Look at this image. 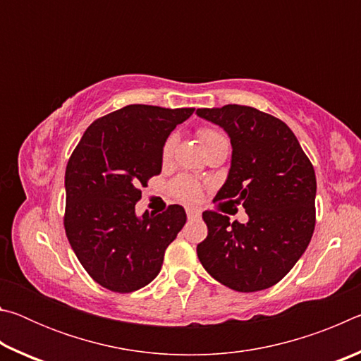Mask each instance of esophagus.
<instances>
[{"instance_id": "obj_1", "label": "esophagus", "mask_w": 361, "mask_h": 361, "mask_svg": "<svg viewBox=\"0 0 361 361\" xmlns=\"http://www.w3.org/2000/svg\"><path fill=\"white\" fill-rule=\"evenodd\" d=\"M186 215H188V218H199L200 216V210L192 209V207H188Z\"/></svg>"}]
</instances>
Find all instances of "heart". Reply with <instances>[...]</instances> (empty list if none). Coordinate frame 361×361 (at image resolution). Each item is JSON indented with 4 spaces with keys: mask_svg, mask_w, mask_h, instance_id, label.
I'll return each instance as SVG.
<instances>
[{
    "mask_svg": "<svg viewBox=\"0 0 361 361\" xmlns=\"http://www.w3.org/2000/svg\"><path fill=\"white\" fill-rule=\"evenodd\" d=\"M199 137H200V142H202L204 146H209L210 143L216 142V140L224 138L221 133H218L212 129H200ZM175 146H176V135H169L166 143H164V146H162V161L164 162H169L170 159H172ZM172 192L180 200H185V202H192V200L199 197L200 186L194 180L188 178V176H180V178H176L172 183Z\"/></svg>",
    "mask_w": 361,
    "mask_h": 361,
    "instance_id": "obj_1",
    "label": "heart"
}]
</instances>
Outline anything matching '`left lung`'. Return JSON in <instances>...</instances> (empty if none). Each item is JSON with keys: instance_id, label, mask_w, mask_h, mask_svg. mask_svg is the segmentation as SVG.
<instances>
[{"instance_id": "obj_1", "label": "left lung", "mask_w": 361, "mask_h": 361, "mask_svg": "<svg viewBox=\"0 0 361 361\" xmlns=\"http://www.w3.org/2000/svg\"><path fill=\"white\" fill-rule=\"evenodd\" d=\"M195 114L231 138V169L218 200L242 205L247 223L204 212L209 235L197 245L205 271L231 290L271 288L307 248L315 228L312 164L288 126L243 105L199 108Z\"/></svg>"}]
</instances>
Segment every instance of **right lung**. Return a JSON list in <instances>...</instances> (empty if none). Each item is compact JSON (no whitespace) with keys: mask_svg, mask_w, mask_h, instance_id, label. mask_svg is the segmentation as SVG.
Masks as SVG:
<instances>
[{"mask_svg":"<svg viewBox=\"0 0 361 361\" xmlns=\"http://www.w3.org/2000/svg\"><path fill=\"white\" fill-rule=\"evenodd\" d=\"M194 108L127 105L84 132L65 172V232L97 283L116 293L143 288L186 223L181 205L137 216L140 186L161 173L162 146Z\"/></svg>","mask_w":361,"mask_h":361,"instance_id":"right-lung-1","label":"right lung"}]
</instances>
